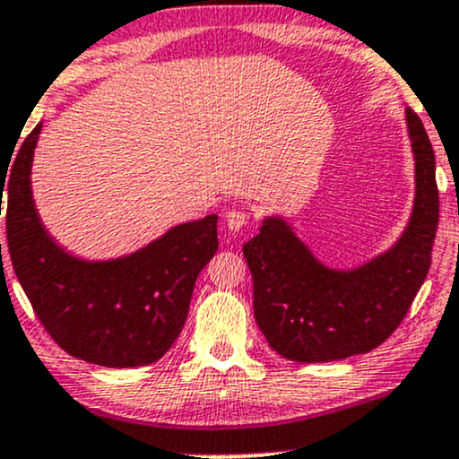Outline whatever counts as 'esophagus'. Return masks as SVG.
<instances>
[{
    "label": "esophagus",
    "mask_w": 459,
    "mask_h": 459,
    "mask_svg": "<svg viewBox=\"0 0 459 459\" xmlns=\"http://www.w3.org/2000/svg\"><path fill=\"white\" fill-rule=\"evenodd\" d=\"M224 220L229 230L237 233V230H241L247 222H250V215H247V212H241V209H230V212H226Z\"/></svg>",
    "instance_id": "esophagus-1"
}]
</instances>
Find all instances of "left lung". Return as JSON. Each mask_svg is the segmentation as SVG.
<instances>
[{"label":"left lung","instance_id":"left-lung-1","mask_svg":"<svg viewBox=\"0 0 459 459\" xmlns=\"http://www.w3.org/2000/svg\"><path fill=\"white\" fill-rule=\"evenodd\" d=\"M416 160L410 226L386 255L354 272L324 267L282 220H265L244 246L255 319L272 350L296 362H330L382 345L412 307L438 229L436 157L423 123L405 109Z\"/></svg>","mask_w":459,"mask_h":459}]
</instances>
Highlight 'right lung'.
<instances>
[{"mask_svg":"<svg viewBox=\"0 0 459 459\" xmlns=\"http://www.w3.org/2000/svg\"><path fill=\"white\" fill-rule=\"evenodd\" d=\"M40 127L30 131L10 170L0 172L14 273L47 334L66 354L114 368L151 365L181 334L198 273L218 250V215L175 226L127 259H73L45 233L31 200Z\"/></svg>","mask_w":459,"mask_h":459,"instance_id":"add662e5","label":"right lung"}]
</instances>
